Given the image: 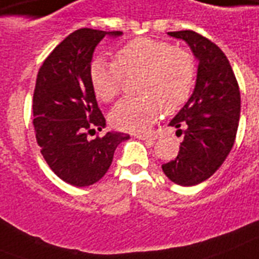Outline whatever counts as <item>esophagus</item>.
Returning <instances> with one entry per match:
<instances>
[{"instance_id": "obj_1", "label": "esophagus", "mask_w": 259, "mask_h": 259, "mask_svg": "<svg viewBox=\"0 0 259 259\" xmlns=\"http://www.w3.org/2000/svg\"><path fill=\"white\" fill-rule=\"evenodd\" d=\"M136 138H138V140H142V141H146V142H154L155 140H157V136H153V134H136Z\"/></svg>"}]
</instances>
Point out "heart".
Wrapping results in <instances>:
<instances>
[{
  "label": "heart",
  "mask_w": 259,
  "mask_h": 259,
  "mask_svg": "<svg viewBox=\"0 0 259 259\" xmlns=\"http://www.w3.org/2000/svg\"><path fill=\"white\" fill-rule=\"evenodd\" d=\"M117 62L96 58L89 77L98 100L109 102L118 96L123 75L142 74L140 98H125L110 113L111 123L119 130L145 133L161 111L174 113L186 104L195 82L194 57L190 52L149 37L127 42L115 54Z\"/></svg>",
  "instance_id": "heart-1"
}]
</instances>
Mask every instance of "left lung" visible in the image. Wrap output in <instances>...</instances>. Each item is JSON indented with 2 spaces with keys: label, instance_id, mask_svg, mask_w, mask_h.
Returning a JSON list of instances; mask_svg holds the SVG:
<instances>
[{
  "label": "left lung",
  "instance_id": "1",
  "mask_svg": "<svg viewBox=\"0 0 259 259\" xmlns=\"http://www.w3.org/2000/svg\"><path fill=\"white\" fill-rule=\"evenodd\" d=\"M189 45L198 61L193 94L169 125L184 134L177 158L162 165L165 176L181 186L211 177L234 145L241 96L234 71L215 44L191 30L169 31Z\"/></svg>",
  "mask_w": 259,
  "mask_h": 259
}]
</instances>
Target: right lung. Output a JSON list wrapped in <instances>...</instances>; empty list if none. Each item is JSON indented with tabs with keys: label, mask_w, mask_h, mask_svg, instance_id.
Wrapping results in <instances>:
<instances>
[{
	"label": "right lung",
	"mask_w": 259,
	"mask_h": 259,
	"mask_svg": "<svg viewBox=\"0 0 259 259\" xmlns=\"http://www.w3.org/2000/svg\"><path fill=\"white\" fill-rule=\"evenodd\" d=\"M106 35L115 38L122 31H73L44 61L35 82L33 125L41 154L61 180L77 188L104 177L117 146L130 138L118 132L88 138V130L106 125L89 77L94 50Z\"/></svg>",
	"instance_id": "1"
}]
</instances>
